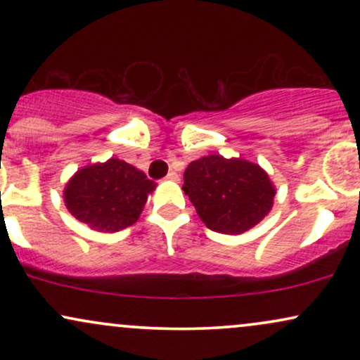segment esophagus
<instances>
[{
	"instance_id": "esophagus-1",
	"label": "esophagus",
	"mask_w": 360,
	"mask_h": 360,
	"mask_svg": "<svg viewBox=\"0 0 360 360\" xmlns=\"http://www.w3.org/2000/svg\"><path fill=\"white\" fill-rule=\"evenodd\" d=\"M166 179H169V181H179V176H177V172L171 171V172H169V174L166 176Z\"/></svg>"
}]
</instances>
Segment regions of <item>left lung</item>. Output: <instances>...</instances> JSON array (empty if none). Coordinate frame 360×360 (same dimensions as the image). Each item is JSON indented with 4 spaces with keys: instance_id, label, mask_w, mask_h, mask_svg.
Returning a JSON list of instances; mask_svg holds the SVG:
<instances>
[{
    "instance_id": "obj_1",
    "label": "left lung",
    "mask_w": 360,
    "mask_h": 360,
    "mask_svg": "<svg viewBox=\"0 0 360 360\" xmlns=\"http://www.w3.org/2000/svg\"><path fill=\"white\" fill-rule=\"evenodd\" d=\"M184 194L210 230L240 235L269 214L276 186L259 164L220 154L193 160L184 171Z\"/></svg>"
}]
</instances>
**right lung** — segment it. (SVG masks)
Returning <instances> with one entry per match:
<instances>
[{"label": "right lung", "instance_id": "obj_1", "mask_svg": "<svg viewBox=\"0 0 360 360\" xmlns=\"http://www.w3.org/2000/svg\"><path fill=\"white\" fill-rule=\"evenodd\" d=\"M155 186L143 171L111 157L79 169L65 184L64 203L89 229L115 233L139 220Z\"/></svg>", "mask_w": 360, "mask_h": 360}]
</instances>
